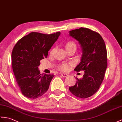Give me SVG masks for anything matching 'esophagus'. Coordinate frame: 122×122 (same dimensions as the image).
<instances>
[{
    "instance_id": "obj_1",
    "label": "esophagus",
    "mask_w": 122,
    "mask_h": 122,
    "mask_svg": "<svg viewBox=\"0 0 122 122\" xmlns=\"http://www.w3.org/2000/svg\"><path fill=\"white\" fill-rule=\"evenodd\" d=\"M61 76H62L63 77H66L68 76L67 74H64V73H61Z\"/></svg>"
}]
</instances>
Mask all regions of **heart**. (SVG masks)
<instances>
[{"mask_svg":"<svg viewBox=\"0 0 122 122\" xmlns=\"http://www.w3.org/2000/svg\"><path fill=\"white\" fill-rule=\"evenodd\" d=\"M64 47H65V48H66V50L67 51L71 49H72V48H76V49L77 45H76V44L74 41H70L65 42ZM54 51H55L54 49H52L50 51L51 55H53V52H54ZM70 65H71L70 64H67V63L62 64L59 66V69L60 70L62 71H66Z\"/></svg>","mask_w":122,"mask_h":122,"instance_id":"heart-1","label":"heart"}]
</instances>
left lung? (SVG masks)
Here are the masks:
<instances>
[{"label": "left lung", "mask_w": 122, "mask_h": 122, "mask_svg": "<svg viewBox=\"0 0 122 122\" xmlns=\"http://www.w3.org/2000/svg\"><path fill=\"white\" fill-rule=\"evenodd\" d=\"M70 36L81 45L82 55L81 62L74 71H84L83 77H77L74 86L70 91L77 97L86 98L98 91L102 82L107 67V52L102 37L99 34L87 28L70 30Z\"/></svg>", "instance_id": "obj_1"}]
</instances>
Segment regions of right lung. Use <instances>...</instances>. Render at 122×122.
<instances>
[{
  "label": "right lung",
  "mask_w": 122,
  "mask_h": 122,
  "mask_svg": "<svg viewBox=\"0 0 122 122\" xmlns=\"http://www.w3.org/2000/svg\"><path fill=\"white\" fill-rule=\"evenodd\" d=\"M60 34L32 32L20 39L14 47L11 55L13 71L22 93L26 97H40L49 88L54 75L40 74L38 66L40 61L47 57Z\"/></svg>",
  "instance_id": "obj_1"
}]
</instances>
